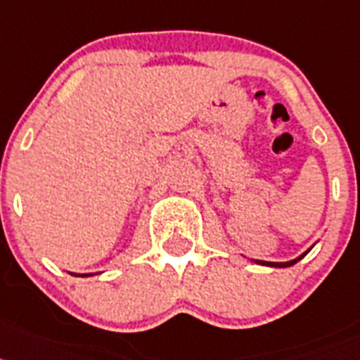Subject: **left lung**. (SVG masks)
I'll return each mask as SVG.
<instances>
[{
    "mask_svg": "<svg viewBox=\"0 0 360 360\" xmlns=\"http://www.w3.org/2000/svg\"><path fill=\"white\" fill-rule=\"evenodd\" d=\"M311 248H308L304 252V254H301L299 255V257L297 259H292V261H286V262H270V261H257V259H252V261L254 262H259V264H264V266H274V268H288V266H292V264H295L297 261H301L302 257H304L306 254H308V252H310Z\"/></svg>",
    "mask_w": 360,
    "mask_h": 360,
    "instance_id": "1",
    "label": "left lung"
}]
</instances>
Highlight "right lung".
Masks as SVG:
<instances>
[{
  "mask_svg": "<svg viewBox=\"0 0 360 360\" xmlns=\"http://www.w3.org/2000/svg\"><path fill=\"white\" fill-rule=\"evenodd\" d=\"M86 275H90V274H86Z\"/></svg>",
  "mask_w": 360,
  "mask_h": 360,
  "instance_id": "obj_1",
  "label": "right lung"
}]
</instances>
